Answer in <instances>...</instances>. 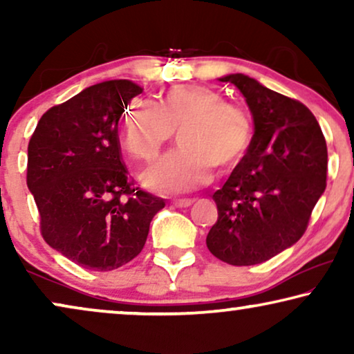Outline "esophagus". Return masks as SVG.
Masks as SVG:
<instances>
[{"label":"esophagus","instance_id":"1","mask_svg":"<svg viewBox=\"0 0 354 354\" xmlns=\"http://www.w3.org/2000/svg\"><path fill=\"white\" fill-rule=\"evenodd\" d=\"M172 205L176 207H180V209H182V207H190L193 205V200H190V198H183V200L174 201Z\"/></svg>","mask_w":354,"mask_h":354}]
</instances>
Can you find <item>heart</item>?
Returning a JSON list of instances; mask_svg holds the SVG:
<instances>
[{
  "label": "heart",
  "instance_id": "b5f03b06",
  "mask_svg": "<svg viewBox=\"0 0 354 354\" xmlns=\"http://www.w3.org/2000/svg\"><path fill=\"white\" fill-rule=\"evenodd\" d=\"M174 130L180 147L143 176L158 193H182L209 180L211 169L227 172L243 159L251 142V120L224 96L200 85H176L156 104L137 101L124 120V148L135 159L153 162Z\"/></svg>",
  "mask_w": 354,
  "mask_h": 354
}]
</instances>
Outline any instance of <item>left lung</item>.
Here are the masks:
<instances>
[{
    "instance_id": "8db88e82",
    "label": "left lung",
    "mask_w": 354,
    "mask_h": 354,
    "mask_svg": "<svg viewBox=\"0 0 354 354\" xmlns=\"http://www.w3.org/2000/svg\"><path fill=\"white\" fill-rule=\"evenodd\" d=\"M243 93L254 135L243 159L212 195L217 222L207 250L232 266L264 263L301 239L326 190L327 145L298 100L243 74L222 77Z\"/></svg>"
}]
</instances>
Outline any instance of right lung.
<instances>
[{
	"mask_svg": "<svg viewBox=\"0 0 354 354\" xmlns=\"http://www.w3.org/2000/svg\"><path fill=\"white\" fill-rule=\"evenodd\" d=\"M142 91L125 79L91 85L48 109L28 142L27 187L41 236L85 269L130 263L166 205L135 185L120 153L119 119Z\"/></svg>",
	"mask_w": 354,
	"mask_h": 354,
	"instance_id": "add662e5",
	"label": "right lung"
}]
</instances>
